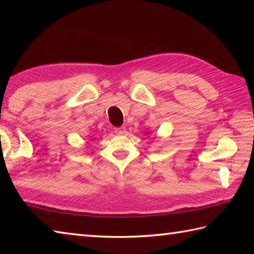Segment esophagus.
Returning <instances> with one entry per match:
<instances>
[{
    "mask_svg": "<svg viewBox=\"0 0 254 254\" xmlns=\"http://www.w3.org/2000/svg\"><path fill=\"white\" fill-rule=\"evenodd\" d=\"M126 127H115V132L119 135H122V134L126 133Z\"/></svg>",
    "mask_w": 254,
    "mask_h": 254,
    "instance_id": "34e87169",
    "label": "esophagus"
}]
</instances>
